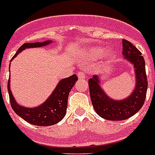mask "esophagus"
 I'll list each match as a JSON object with an SVG mask.
<instances>
[{
  "mask_svg": "<svg viewBox=\"0 0 155 155\" xmlns=\"http://www.w3.org/2000/svg\"><path fill=\"white\" fill-rule=\"evenodd\" d=\"M77 75H78V78L79 79H85V74H84V71H79L77 73Z\"/></svg>",
  "mask_w": 155,
  "mask_h": 155,
  "instance_id": "1",
  "label": "esophagus"
}]
</instances>
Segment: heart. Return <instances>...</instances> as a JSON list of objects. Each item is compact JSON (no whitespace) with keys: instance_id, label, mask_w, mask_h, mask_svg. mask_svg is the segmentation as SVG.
I'll return each instance as SVG.
<instances>
[{"instance_id":"heart-1","label":"heart","mask_w":155,"mask_h":155,"mask_svg":"<svg viewBox=\"0 0 155 155\" xmlns=\"http://www.w3.org/2000/svg\"><path fill=\"white\" fill-rule=\"evenodd\" d=\"M104 51V48H93L90 50V56L92 58H98L101 56L103 52ZM114 51L113 49H108L107 51H106V56L107 57L110 58L112 57L114 55Z\"/></svg>"}]
</instances>
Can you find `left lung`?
I'll list each match as a JSON object with an SVG mask.
<instances>
[{"instance_id": "1", "label": "left lung", "mask_w": 155, "mask_h": 155, "mask_svg": "<svg viewBox=\"0 0 155 155\" xmlns=\"http://www.w3.org/2000/svg\"><path fill=\"white\" fill-rule=\"evenodd\" d=\"M123 55L134 64L136 72V87L127 99L120 101L110 99L99 86L97 75L88 80L93 107L99 116L107 120L119 121L129 119L142 108L147 95L148 82L144 58L139 49L125 39L123 40Z\"/></svg>"}]
</instances>
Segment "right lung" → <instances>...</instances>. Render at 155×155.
<instances>
[{
  "mask_svg": "<svg viewBox=\"0 0 155 155\" xmlns=\"http://www.w3.org/2000/svg\"><path fill=\"white\" fill-rule=\"evenodd\" d=\"M49 43H51V41H45L43 43H25L19 48L16 53L12 58V60L24 49L28 48L42 47L48 45ZM77 80V76L73 75L70 77L60 80L56 89L49 96L48 99L42 105L36 108H26L16 104L9 88L10 83L8 80V91L11 107L16 114H18L19 116L21 117L24 120L28 123L36 126H44V127L56 124L61 121L66 114L69 92Z\"/></svg>",
  "mask_w": 155,
  "mask_h": 155,
  "instance_id": "1",
  "label": "right lung"
}]
</instances>
